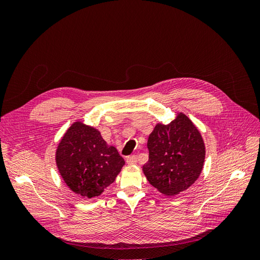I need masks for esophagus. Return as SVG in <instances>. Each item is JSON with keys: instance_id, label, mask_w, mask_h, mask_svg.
Instances as JSON below:
<instances>
[{"instance_id": "1", "label": "esophagus", "mask_w": 260, "mask_h": 260, "mask_svg": "<svg viewBox=\"0 0 260 260\" xmlns=\"http://www.w3.org/2000/svg\"><path fill=\"white\" fill-rule=\"evenodd\" d=\"M125 161H127L128 165H136L138 162V158L136 155H131V156H128L127 158H125Z\"/></svg>"}]
</instances>
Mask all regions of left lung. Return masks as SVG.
I'll return each instance as SVG.
<instances>
[{"instance_id": "obj_1", "label": "left lung", "mask_w": 260, "mask_h": 260, "mask_svg": "<svg viewBox=\"0 0 260 260\" xmlns=\"http://www.w3.org/2000/svg\"><path fill=\"white\" fill-rule=\"evenodd\" d=\"M147 181L160 193L174 196L190 187L201 175L205 145L198 128L180 113L169 124H156L147 141Z\"/></svg>"}]
</instances>
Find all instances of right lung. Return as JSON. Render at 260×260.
<instances>
[{"label":"right lung","mask_w":260,"mask_h":260,"mask_svg":"<svg viewBox=\"0 0 260 260\" xmlns=\"http://www.w3.org/2000/svg\"><path fill=\"white\" fill-rule=\"evenodd\" d=\"M56 164L70 190L92 199L114 182L124 160L96 129L76 122L58 144Z\"/></svg>","instance_id":"right-lung-1"}]
</instances>
